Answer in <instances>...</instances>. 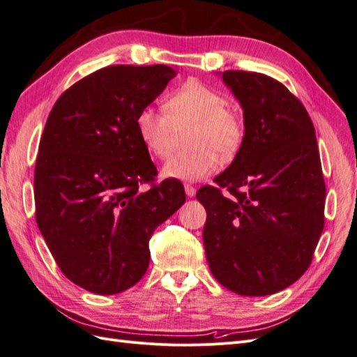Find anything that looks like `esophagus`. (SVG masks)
Masks as SVG:
<instances>
[{"instance_id":"esophagus-1","label":"esophagus","mask_w":357,"mask_h":357,"mask_svg":"<svg viewBox=\"0 0 357 357\" xmlns=\"http://www.w3.org/2000/svg\"><path fill=\"white\" fill-rule=\"evenodd\" d=\"M185 192H186V195L189 198H193V197L197 195V189L193 188V186H190V185H185Z\"/></svg>"}]
</instances>
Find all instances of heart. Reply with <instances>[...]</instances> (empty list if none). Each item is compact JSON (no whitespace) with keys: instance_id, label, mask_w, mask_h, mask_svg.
<instances>
[{"instance_id":"heart-1","label":"heart","mask_w":357,"mask_h":357,"mask_svg":"<svg viewBox=\"0 0 357 357\" xmlns=\"http://www.w3.org/2000/svg\"><path fill=\"white\" fill-rule=\"evenodd\" d=\"M137 132L146 150L164 159L176 149L180 134H186L189 152L171 156L162 176L197 181L218 168L219 158L234 156L243 143L244 125L238 113L228 107L223 95L207 84L188 82L172 92L165 110L144 107L137 116Z\"/></svg>"}]
</instances>
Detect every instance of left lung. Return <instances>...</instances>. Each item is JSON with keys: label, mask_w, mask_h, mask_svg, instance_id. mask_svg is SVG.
<instances>
[{"label": "left lung", "mask_w": 357, "mask_h": 357, "mask_svg": "<svg viewBox=\"0 0 357 357\" xmlns=\"http://www.w3.org/2000/svg\"><path fill=\"white\" fill-rule=\"evenodd\" d=\"M240 102L244 137L232 164L197 198L211 274L243 296H265L307 271L325 225L326 188L305 107L265 74L220 73ZM229 190L225 197L220 189Z\"/></svg>", "instance_id": "obj_1"}]
</instances>
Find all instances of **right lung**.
I'll list each match as a JSON object with an SVG mask.
<instances>
[{"mask_svg":"<svg viewBox=\"0 0 357 357\" xmlns=\"http://www.w3.org/2000/svg\"><path fill=\"white\" fill-rule=\"evenodd\" d=\"M176 74L168 66L101 68L63 92L47 117L34 174L36 220L63 275L92 294L138 283L150 236L186 201L178 180L139 192L156 167L137 116Z\"/></svg>","mask_w":357,"mask_h":357,"instance_id":"right-lung-1","label":"right lung"}]
</instances>
